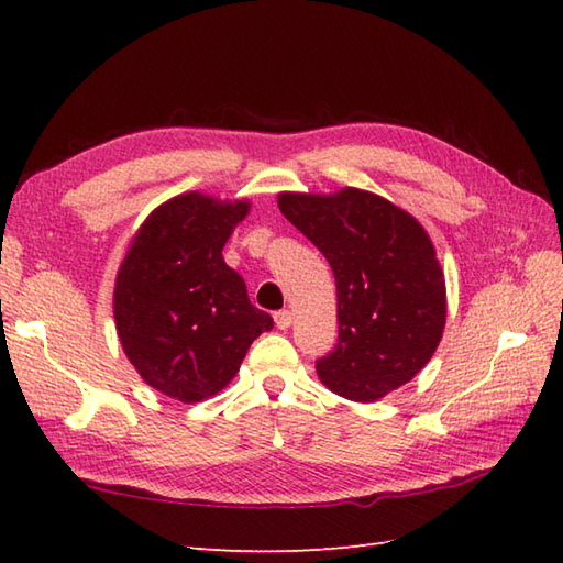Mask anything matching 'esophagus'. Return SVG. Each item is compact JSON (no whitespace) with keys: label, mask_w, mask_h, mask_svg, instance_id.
I'll return each mask as SVG.
<instances>
[{"label":"esophagus","mask_w":563,"mask_h":563,"mask_svg":"<svg viewBox=\"0 0 563 563\" xmlns=\"http://www.w3.org/2000/svg\"><path fill=\"white\" fill-rule=\"evenodd\" d=\"M275 327H278V329H290V324H292V314L288 312V309H280V312H275Z\"/></svg>","instance_id":"esophagus-1"}]
</instances>
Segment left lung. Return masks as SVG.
Instances as JSON below:
<instances>
[{
  "label": "left lung",
  "mask_w": 563,
  "mask_h": 563,
  "mask_svg": "<svg viewBox=\"0 0 563 563\" xmlns=\"http://www.w3.org/2000/svg\"><path fill=\"white\" fill-rule=\"evenodd\" d=\"M278 208L336 278L339 343L317 361L324 385L377 401L413 379L445 329V275L426 230L394 202L357 188L280 194Z\"/></svg>",
  "instance_id": "obj_1"
}]
</instances>
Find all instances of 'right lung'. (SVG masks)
Wrapping results in <instances>:
<instances>
[{"label":"right lung","mask_w":563,"mask_h":563,"mask_svg":"<svg viewBox=\"0 0 563 563\" xmlns=\"http://www.w3.org/2000/svg\"><path fill=\"white\" fill-rule=\"evenodd\" d=\"M249 212L244 200L184 194L142 222L113 292L118 339L150 387L196 404L239 373L249 345L273 329L249 302L222 246Z\"/></svg>","instance_id":"add662e5"}]
</instances>
